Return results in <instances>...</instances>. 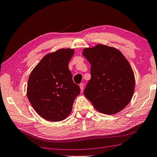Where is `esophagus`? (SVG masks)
Segmentation results:
<instances>
[{
    "label": "esophagus",
    "instance_id": "obj_1",
    "mask_svg": "<svg viewBox=\"0 0 157 157\" xmlns=\"http://www.w3.org/2000/svg\"><path fill=\"white\" fill-rule=\"evenodd\" d=\"M79 86H80V88H81V92L82 91H83V90H84V86H85V84L84 83H81L79 85Z\"/></svg>",
    "mask_w": 157,
    "mask_h": 157
}]
</instances>
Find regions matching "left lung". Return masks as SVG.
<instances>
[{
	"label": "left lung",
	"instance_id": "8db88e82",
	"mask_svg": "<svg viewBox=\"0 0 157 157\" xmlns=\"http://www.w3.org/2000/svg\"><path fill=\"white\" fill-rule=\"evenodd\" d=\"M91 64V79L84 95L100 113L111 115L122 111L131 101L135 76L131 65L119 50L98 44L82 52Z\"/></svg>",
	"mask_w": 157,
	"mask_h": 157
}]
</instances>
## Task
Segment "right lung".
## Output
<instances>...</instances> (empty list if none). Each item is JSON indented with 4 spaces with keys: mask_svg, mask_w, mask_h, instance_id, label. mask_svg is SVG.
I'll list each match as a JSON object with an SVG mask.
<instances>
[{
    "mask_svg": "<svg viewBox=\"0 0 157 157\" xmlns=\"http://www.w3.org/2000/svg\"><path fill=\"white\" fill-rule=\"evenodd\" d=\"M74 53V49L70 48L49 53L29 76L28 99L37 114L46 120L59 122L66 119L81 92L68 67Z\"/></svg>",
    "mask_w": 157,
    "mask_h": 157,
    "instance_id": "right-lung-1",
    "label": "right lung"
}]
</instances>
